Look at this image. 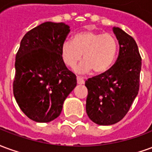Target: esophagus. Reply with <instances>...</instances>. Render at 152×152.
I'll use <instances>...</instances> for the list:
<instances>
[{
    "instance_id": "1",
    "label": "esophagus",
    "mask_w": 152,
    "mask_h": 152,
    "mask_svg": "<svg viewBox=\"0 0 152 152\" xmlns=\"http://www.w3.org/2000/svg\"><path fill=\"white\" fill-rule=\"evenodd\" d=\"M76 80H77V84H78V85H84V84H85V80H84L83 78H81L80 76H77V77H76Z\"/></svg>"
}]
</instances>
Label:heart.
I'll return each mask as SVG.
<instances>
[{
    "mask_svg": "<svg viewBox=\"0 0 152 152\" xmlns=\"http://www.w3.org/2000/svg\"><path fill=\"white\" fill-rule=\"evenodd\" d=\"M118 50L117 40L110 33L92 31L76 34L72 41L65 40L61 46V57L65 65L73 68L80 60L81 63L75 68L78 73H88L94 70L98 74L110 69Z\"/></svg>",
    "mask_w": 152,
    "mask_h": 152,
    "instance_id": "heart-1",
    "label": "heart"
}]
</instances>
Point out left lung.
I'll use <instances>...</instances> for the list:
<instances>
[{
	"instance_id": "1",
	"label": "left lung",
	"mask_w": 152,
	"mask_h": 152,
	"mask_svg": "<svg viewBox=\"0 0 152 152\" xmlns=\"http://www.w3.org/2000/svg\"><path fill=\"white\" fill-rule=\"evenodd\" d=\"M120 50L114 65L105 72L89 78L86 112L99 125H111L124 117L137 97L142 58L134 39L119 28H113Z\"/></svg>"
}]
</instances>
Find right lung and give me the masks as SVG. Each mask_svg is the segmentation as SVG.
Segmentation results:
<instances>
[{
    "mask_svg": "<svg viewBox=\"0 0 152 152\" xmlns=\"http://www.w3.org/2000/svg\"><path fill=\"white\" fill-rule=\"evenodd\" d=\"M70 32L63 23L45 22L28 31L15 58L14 95L29 119L45 123L56 119L63 102L76 86L66 68L61 46Z\"/></svg>",
    "mask_w": 152,
    "mask_h": 152,
    "instance_id": "right-lung-1",
    "label": "right lung"
}]
</instances>
